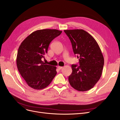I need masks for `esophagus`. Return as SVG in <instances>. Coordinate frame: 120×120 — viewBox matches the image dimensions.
<instances>
[{
  "label": "esophagus",
  "mask_w": 120,
  "mask_h": 120,
  "mask_svg": "<svg viewBox=\"0 0 120 120\" xmlns=\"http://www.w3.org/2000/svg\"><path fill=\"white\" fill-rule=\"evenodd\" d=\"M57 68H58V69L59 70H61L62 68H63V67H60V66H58V67H57Z\"/></svg>",
  "instance_id": "34e87169"
}]
</instances>
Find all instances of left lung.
Instances as JSON below:
<instances>
[{"mask_svg": "<svg viewBox=\"0 0 120 120\" xmlns=\"http://www.w3.org/2000/svg\"><path fill=\"white\" fill-rule=\"evenodd\" d=\"M69 38L79 66L72 65L69 76L71 86L79 91H86L95 85L101 77L104 58L96 40L82 29L64 30Z\"/></svg>", "mask_w": 120, "mask_h": 120, "instance_id": "1", "label": "left lung"}]
</instances>
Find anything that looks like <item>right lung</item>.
I'll return each mask as SVG.
<instances>
[{"label":"right lung","mask_w":120,"mask_h":120,"mask_svg":"<svg viewBox=\"0 0 120 120\" xmlns=\"http://www.w3.org/2000/svg\"><path fill=\"white\" fill-rule=\"evenodd\" d=\"M62 32L57 29L36 30L19 46L16 59L18 71L27 85L34 89H44L56 75V67L45 64L41 58L48 53L51 41Z\"/></svg>","instance_id":"obj_1"}]
</instances>
